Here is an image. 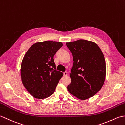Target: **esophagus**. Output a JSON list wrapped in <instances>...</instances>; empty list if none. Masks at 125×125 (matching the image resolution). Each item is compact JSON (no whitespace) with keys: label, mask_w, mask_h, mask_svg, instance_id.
Returning <instances> with one entry per match:
<instances>
[{"label":"esophagus","mask_w":125,"mask_h":125,"mask_svg":"<svg viewBox=\"0 0 125 125\" xmlns=\"http://www.w3.org/2000/svg\"><path fill=\"white\" fill-rule=\"evenodd\" d=\"M67 72H63V75L64 76H66L67 75Z\"/></svg>","instance_id":"esophagus-1"}]
</instances>
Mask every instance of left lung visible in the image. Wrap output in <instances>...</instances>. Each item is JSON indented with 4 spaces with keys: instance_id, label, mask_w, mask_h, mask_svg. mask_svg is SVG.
<instances>
[{
    "instance_id": "8db88e82",
    "label": "left lung",
    "mask_w": 125,
    "mask_h": 125,
    "mask_svg": "<svg viewBox=\"0 0 125 125\" xmlns=\"http://www.w3.org/2000/svg\"><path fill=\"white\" fill-rule=\"evenodd\" d=\"M66 45L74 62L67 89L81 100L90 98L101 90L105 81L106 67L103 53L96 43L85 40L66 43Z\"/></svg>"
}]
</instances>
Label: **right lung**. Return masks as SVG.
Instances as JSON below:
<instances>
[{"label":"right lung","instance_id":"obj_1","mask_svg":"<svg viewBox=\"0 0 125 125\" xmlns=\"http://www.w3.org/2000/svg\"><path fill=\"white\" fill-rule=\"evenodd\" d=\"M63 44L46 41L33 44L22 61V82L27 91L38 99L53 94L63 73L55 70L53 57Z\"/></svg>","mask_w":125,"mask_h":125}]
</instances>
